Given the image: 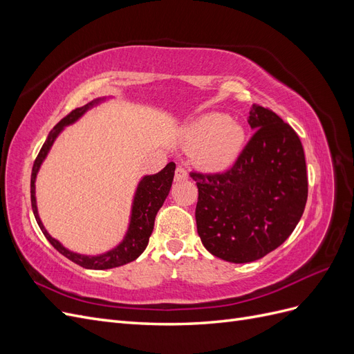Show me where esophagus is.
Here are the masks:
<instances>
[{"instance_id":"esophagus-1","label":"esophagus","mask_w":354,"mask_h":354,"mask_svg":"<svg viewBox=\"0 0 354 354\" xmlns=\"http://www.w3.org/2000/svg\"><path fill=\"white\" fill-rule=\"evenodd\" d=\"M187 177H189L187 171H186L183 167H177V169H176V176H174V180H176V181H183V180H186Z\"/></svg>"}]
</instances>
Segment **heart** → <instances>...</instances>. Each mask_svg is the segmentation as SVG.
<instances>
[{"label": "heart", "instance_id": "obj_1", "mask_svg": "<svg viewBox=\"0 0 354 354\" xmlns=\"http://www.w3.org/2000/svg\"><path fill=\"white\" fill-rule=\"evenodd\" d=\"M186 149H195V164L207 171H221L238 158L245 131L242 125L226 113L209 112L198 116L180 133Z\"/></svg>", "mask_w": 354, "mask_h": 354}]
</instances>
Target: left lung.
Instances as JSON below:
<instances>
[{"label":"left lung","mask_w":354,"mask_h":354,"mask_svg":"<svg viewBox=\"0 0 354 354\" xmlns=\"http://www.w3.org/2000/svg\"><path fill=\"white\" fill-rule=\"evenodd\" d=\"M255 130L226 173H192L196 181V227L203 246L230 263H251L281 246L307 202L304 149L291 125L252 104Z\"/></svg>","instance_id":"8db88e82"}]
</instances>
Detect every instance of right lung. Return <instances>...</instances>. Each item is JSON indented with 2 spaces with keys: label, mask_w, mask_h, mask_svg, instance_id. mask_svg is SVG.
<instances>
[{
  "label": "right lung",
  "mask_w": 354,
  "mask_h": 354,
  "mask_svg": "<svg viewBox=\"0 0 354 354\" xmlns=\"http://www.w3.org/2000/svg\"><path fill=\"white\" fill-rule=\"evenodd\" d=\"M104 100L106 97H99L82 106V108H77L69 115L63 118V120L53 128L47 137L46 143L42 145L41 151L35 159L34 167H32V176H30L32 211H34V216L41 232L44 233L47 241L55 246L62 255H65L66 259L77 263L78 266L84 267V269H93V270L113 269V267H120L127 263H131L142 255V252L146 250V246L149 243V238H151V234L153 232L156 214L159 208L162 207L164 201L169 194V189H171V185H173V178H174V171H176V164L169 162L164 169H160L159 173L152 176H145L142 177L140 181H138L134 199H133V205H131V216H130V224H128V230L125 233L122 242H120V245H116L111 251L99 254V255H84V254L69 251L57 239L50 236V233L46 230L44 224H42L39 218L38 208H37V198H35V180H37L38 171L41 168V164L44 162V159L47 158L53 143H55L59 134L65 130V127L77 122L85 112L94 108V106L100 104Z\"/></svg>",
  "instance_id": "1"
}]
</instances>
